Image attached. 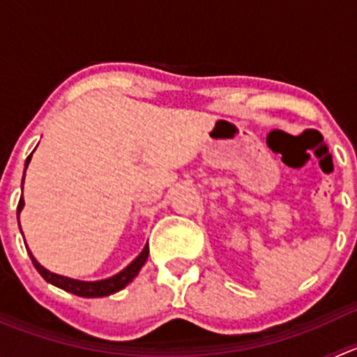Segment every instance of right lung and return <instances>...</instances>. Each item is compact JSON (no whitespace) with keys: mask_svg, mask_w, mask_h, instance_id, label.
<instances>
[{"mask_svg":"<svg viewBox=\"0 0 357 357\" xmlns=\"http://www.w3.org/2000/svg\"><path fill=\"white\" fill-rule=\"evenodd\" d=\"M31 155H29L27 160H25V167H27L29 160H31ZM24 176H25V172H24ZM22 185H24V181H22ZM22 207H24V199L20 197L19 207H17V219H19V214H20V211H22ZM149 252H150L149 243H146L145 248L142 250V254H139L138 257H136L135 261L128 266V268L122 269L119 275L112 276V278H109V280H102V282H79V280H72V278H66V276L55 275V273H52V271H48V269L43 268V266L39 264L34 257H32L31 252H29V255H31L32 264H34V268L38 269L39 275H41L46 282L52 283V285L59 287V289H62L66 291H70V294H74V295H79V297H105V295L115 294V291L122 290L126 285H128V283H131L132 280H135V276L138 275L139 269H142V266L145 264L146 259H149Z\"/></svg>","mask_w":357,"mask_h":357,"instance_id":"right-lung-1","label":"right lung"}]
</instances>
